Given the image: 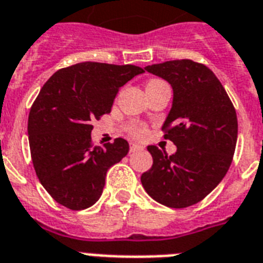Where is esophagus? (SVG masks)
I'll return each mask as SVG.
<instances>
[{
  "label": "esophagus",
  "instance_id": "34e87169",
  "mask_svg": "<svg viewBox=\"0 0 263 263\" xmlns=\"http://www.w3.org/2000/svg\"><path fill=\"white\" fill-rule=\"evenodd\" d=\"M139 150H143V146L138 145V143H131L129 145V152L134 153V152H139Z\"/></svg>",
  "mask_w": 263,
  "mask_h": 263
}]
</instances>
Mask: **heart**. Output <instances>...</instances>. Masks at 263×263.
I'll return each mask as SVG.
<instances>
[{
  "instance_id": "b5f03b06",
  "label": "heart",
  "mask_w": 263,
  "mask_h": 263,
  "mask_svg": "<svg viewBox=\"0 0 263 263\" xmlns=\"http://www.w3.org/2000/svg\"><path fill=\"white\" fill-rule=\"evenodd\" d=\"M157 81H160V80H150L149 83H147V85H149V84L157 83ZM127 131L129 135L135 136V138H142V136H145L146 134V127L145 125H142V124L131 123L127 125Z\"/></svg>"
}]
</instances>
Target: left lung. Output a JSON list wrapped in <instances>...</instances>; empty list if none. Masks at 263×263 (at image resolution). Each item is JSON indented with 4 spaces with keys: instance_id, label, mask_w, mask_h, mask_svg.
Here are the masks:
<instances>
[{
    "instance_id": "1",
    "label": "left lung",
    "mask_w": 263,
    "mask_h": 263,
    "mask_svg": "<svg viewBox=\"0 0 263 263\" xmlns=\"http://www.w3.org/2000/svg\"><path fill=\"white\" fill-rule=\"evenodd\" d=\"M174 89L171 111L163 125L164 138L178 147L149 146L153 165L140 176L150 197L170 208L201 201L223 179L237 142L236 109L216 76L190 59L146 66Z\"/></svg>"
}]
</instances>
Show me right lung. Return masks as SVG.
I'll return each mask as SVG.
<instances>
[{
    "label": "right lung",
    "instance_id": "1",
    "mask_svg": "<svg viewBox=\"0 0 263 263\" xmlns=\"http://www.w3.org/2000/svg\"><path fill=\"white\" fill-rule=\"evenodd\" d=\"M145 70L134 65L83 62L58 70L29 113L34 170L56 203L80 211L98 201L106 172L129 150L123 138L93 146V121L110 113L120 88Z\"/></svg>",
    "mask_w": 263,
    "mask_h": 263
}]
</instances>
